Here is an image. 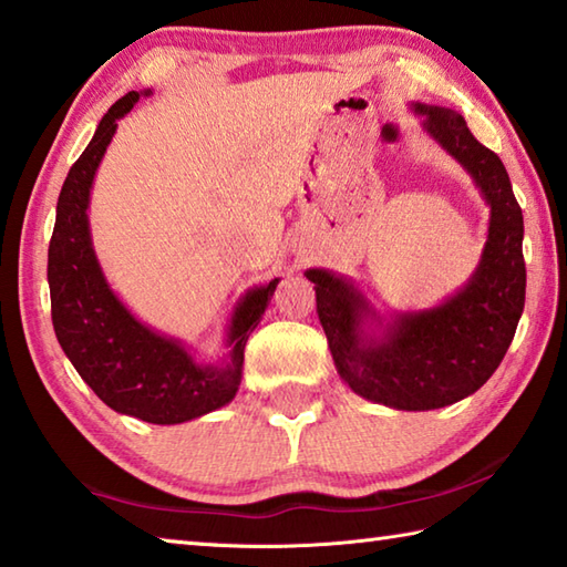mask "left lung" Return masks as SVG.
Segmentation results:
<instances>
[{"label":"left lung","instance_id":"left-lung-1","mask_svg":"<svg viewBox=\"0 0 567 567\" xmlns=\"http://www.w3.org/2000/svg\"><path fill=\"white\" fill-rule=\"evenodd\" d=\"M424 128L476 181L491 205L488 240L471 280L431 310L382 322L357 287L329 270H307L317 315L339 377L354 394L401 411L441 409L488 382L516 334L526 305L523 213L501 158L468 131L461 113L414 104ZM369 323L380 327L377 336Z\"/></svg>","mask_w":567,"mask_h":567}]
</instances>
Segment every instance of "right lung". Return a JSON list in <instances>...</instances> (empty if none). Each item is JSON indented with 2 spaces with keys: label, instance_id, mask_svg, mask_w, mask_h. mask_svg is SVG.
<instances>
[{
  "label": "right lung",
  "instance_id": "add662e5",
  "mask_svg": "<svg viewBox=\"0 0 567 567\" xmlns=\"http://www.w3.org/2000/svg\"><path fill=\"white\" fill-rule=\"evenodd\" d=\"M136 101L138 91H131L109 109L61 185L47 267L51 322L64 354L106 406L148 424H183L233 401L245 344L280 280L248 290L235 307L228 327L230 354L223 364H198L178 339L153 332L113 295L91 245L86 210L91 183L118 118Z\"/></svg>",
  "mask_w": 567,
  "mask_h": 567
}]
</instances>
